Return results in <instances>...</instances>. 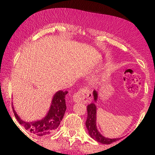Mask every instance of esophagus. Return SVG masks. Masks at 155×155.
<instances>
[{
    "label": "esophagus",
    "mask_w": 155,
    "mask_h": 155,
    "mask_svg": "<svg viewBox=\"0 0 155 155\" xmlns=\"http://www.w3.org/2000/svg\"><path fill=\"white\" fill-rule=\"evenodd\" d=\"M73 101L75 103H79V102H85L89 103L92 99V96L90 91L87 88H83L76 92L72 97Z\"/></svg>",
    "instance_id": "1"
}]
</instances>
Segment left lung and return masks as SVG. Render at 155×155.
<instances>
[{
  "mask_svg": "<svg viewBox=\"0 0 155 155\" xmlns=\"http://www.w3.org/2000/svg\"><path fill=\"white\" fill-rule=\"evenodd\" d=\"M94 101H96L98 96H97V92L94 90ZM87 118L85 122L86 127L87 128L88 133L92 137L94 140L98 141V142L104 144H110L113 142H115L117 140H119V138L117 139H109L106 138L104 136L102 135L99 133L96 128V107L94 103H91L87 105Z\"/></svg>",
  "mask_w": 155,
  "mask_h": 155,
  "instance_id": "8db88e82",
  "label": "left lung"
}]
</instances>
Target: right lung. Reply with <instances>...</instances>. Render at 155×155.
Returning <instances> with one entry per match:
<instances>
[{"label":"right lung","instance_id":"1","mask_svg":"<svg viewBox=\"0 0 155 155\" xmlns=\"http://www.w3.org/2000/svg\"><path fill=\"white\" fill-rule=\"evenodd\" d=\"M67 94L68 91H59L54 94L53 99L52 101L51 109H50L48 114L40 121L32 122L22 121L16 114L14 107H12L15 118L17 119L20 124L24 127L26 130H28L33 134L38 136L51 134L58 128L65 114V110H66L65 98Z\"/></svg>","mask_w":155,"mask_h":155}]
</instances>
